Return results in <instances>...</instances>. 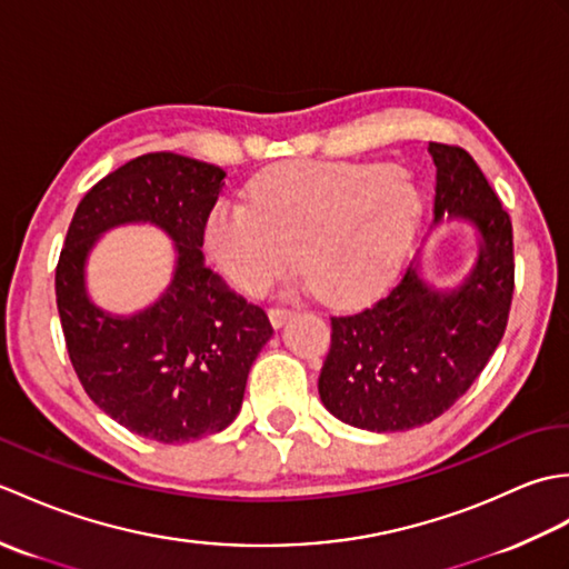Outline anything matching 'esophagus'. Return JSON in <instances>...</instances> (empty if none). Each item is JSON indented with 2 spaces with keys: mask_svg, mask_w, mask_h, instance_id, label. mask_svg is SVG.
Masks as SVG:
<instances>
[{
  "mask_svg": "<svg viewBox=\"0 0 569 569\" xmlns=\"http://www.w3.org/2000/svg\"><path fill=\"white\" fill-rule=\"evenodd\" d=\"M288 318H293L291 308H271L269 310V320H271L273 328H283Z\"/></svg>",
  "mask_w": 569,
  "mask_h": 569,
  "instance_id": "1",
  "label": "esophagus"
}]
</instances>
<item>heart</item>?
<instances>
[{"label": "heart", "mask_w": 569, "mask_h": 569, "mask_svg": "<svg viewBox=\"0 0 569 569\" xmlns=\"http://www.w3.org/2000/svg\"><path fill=\"white\" fill-rule=\"evenodd\" d=\"M422 212L420 188L391 163L293 161L266 168L249 202L220 200L204 249L239 291L259 296L296 261L332 303H359L391 281Z\"/></svg>", "instance_id": "obj_1"}]
</instances>
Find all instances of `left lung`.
<instances>
[{
  "instance_id": "1",
  "label": "left lung",
  "mask_w": 569,
  "mask_h": 569,
  "mask_svg": "<svg viewBox=\"0 0 569 569\" xmlns=\"http://www.w3.org/2000/svg\"><path fill=\"white\" fill-rule=\"evenodd\" d=\"M435 224H467L477 239L469 271L450 286L410 261L371 308L332 318V345L318 391L347 426L401 432L442 416L499 347L513 296L511 220L475 159L430 143Z\"/></svg>"
}]
</instances>
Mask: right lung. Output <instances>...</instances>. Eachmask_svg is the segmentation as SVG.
<instances>
[{
    "instance_id": "right-lung-1",
    "label": "right lung",
    "mask_w": 569,
    "mask_h": 569,
    "mask_svg": "<svg viewBox=\"0 0 569 569\" xmlns=\"http://www.w3.org/2000/svg\"><path fill=\"white\" fill-rule=\"evenodd\" d=\"M224 171L178 153H143L78 204L56 269V300L82 389L119 426L156 442L224 430L253 359L271 340L266 312L204 263L202 232ZM149 223L172 239L174 273L147 309L112 313L87 288V261L117 226Z\"/></svg>"
}]
</instances>
